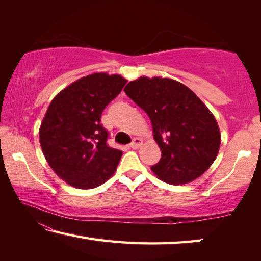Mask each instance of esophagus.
<instances>
[{"instance_id":"1","label":"esophagus","mask_w":261,"mask_h":261,"mask_svg":"<svg viewBox=\"0 0 261 261\" xmlns=\"http://www.w3.org/2000/svg\"><path fill=\"white\" fill-rule=\"evenodd\" d=\"M141 144H143V140H141L140 138H135L134 140H132V143L130 144V147H131V148H134V149H136V148L140 147V146H141Z\"/></svg>"}]
</instances>
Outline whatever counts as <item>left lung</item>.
I'll use <instances>...</instances> for the list:
<instances>
[{
	"instance_id": "obj_1",
	"label": "left lung",
	"mask_w": 261,
	"mask_h": 261,
	"mask_svg": "<svg viewBox=\"0 0 261 261\" xmlns=\"http://www.w3.org/2000/svg\"><path fill=\"white\" fill-rule=\"evenodd\" d=\"M124 92L151 118L161 159L151 167L158 178L179 185L192 182L218 156L221 135L214 115L182 83L140 77Z\"/></svg>"
}]
</instances>
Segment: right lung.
I'll list each match as a JSON object with an SVG mask.
<instances>
[{
    "instance_id": "add662e5",
    "label": "right lung",
    "mask_w": 261,
    "mask_h": 261,
    "mask_svg": "<svg viewBox=\"0 0 261 261\" xmlns=\"http://www.w3.org/2000/svg\"><path fill=\"white\" fill-rule=\"evenodd\" d=\"M126 79L98 72L70 84L43 117L39 139L48 165L77 189H94L112 177L123 152L108 146L101 115L121 93Z\"/></svg>"
}]
</instances>
